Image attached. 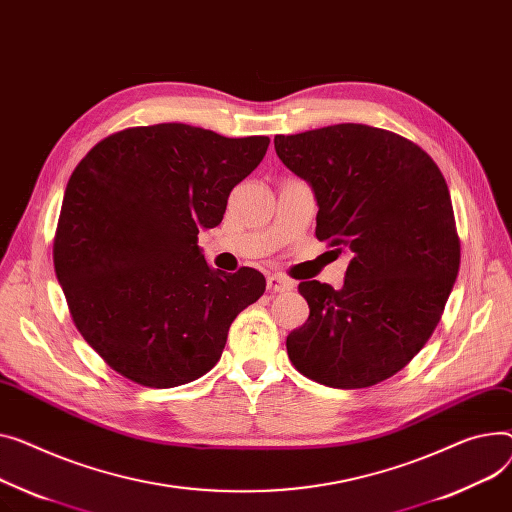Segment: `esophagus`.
<instances>
[{"mask_svg": "<svg viewBox=\"0 0 512 512\" xmlns=\"http://www.w3.org/2000/svg\"><path fill=\"white\" fill-rule=\"evenodd\" d=\"M292 288H294V282L288 280V278H284V276H280V274L267 276V292H271V294H276V292H288V290H292Z\"/></svg>", "mask_w": 512, "mask_h": 512, "instance_id": "1", "label": "esophagus"}]
</instances>
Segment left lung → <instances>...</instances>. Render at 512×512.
<instances>
[{
    "instance_id": "obj_1",
    "label": "left lung",
    "mask_w": 512,
    "mask_h": 512,
    "mask_svg": "<svg viewBox=\"0 0 512 512\" xmlns=\"http://www.w3.org/2000/svg\"><path fill=\"white\" fill-rule=\"evenodd\" d=\"M274 146L315 193L319 241L352 253L339 290L298 284L311 313L286 337L288 356L333 389L377 385L424 348L457 280L447 181L420 146L360 123L276 135Z\"/></svg>"
}]
</instances>
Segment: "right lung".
<instances>
[{
    "label": "right lung",
    "instance_id": "obj_1",
    "mask_svg": "<svg viewBox=\"0 0 512 512\" xmlns=\"http://www.w3.org/2000/svg\"><path fill=\"white\" fill-rule=\"evenodd\" d=\"M269 146L185 123L131 127L98 142L65 187L53 261L82 337L125 379L154 389L216 366L230 323L265 292L253 267L212 269L199 228Z\"/></svg>",
    "mask_w": 512,
    "mask_h": 512
}]
</instances>
